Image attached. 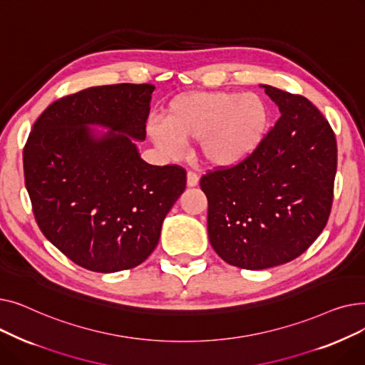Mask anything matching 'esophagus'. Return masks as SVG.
Masks as SVG:
<instances>
[{
    "mask_svg": "<svg viewBox=\"0 0 365 365\" xmlns=\"http://www.w3.org/2000/svg\"><path fill=\"white\" fill-rule=\"evenodd\" d=\"M198 182H200V178H198L197 173L187 171V175H186V185H187L189 187H194V186L198 185Z\"/></svg>",
    "mask_w": 365,
    "mask_h": 365,
    "instance_id": "1",
    "label": "esophagus"
}]
</instances>
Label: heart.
Listing matches in <instances>:
<instances>
[{"instance_id":"obj_1","label":"heart","mask_w":365,"mask_h":365,"mask_svg":"<svg viewBox=\"0 0 365 365\" xmlns=\"http://www.w3.org/2000/svg\"><path fill=\"white\" fill-rule=\"evenodd\" d=\"M269 127V106L256 93L192 91L173 101L164 123L148 124L146 133L168 158H179L185 142L198 140L207 167L229 170L256 155Z\"/></svg>"}]
</instances>
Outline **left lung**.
<instances>
[{
    "label": "left lung",
    "instance_id": "1",
    "mask_svg": "<svg viewBox=\"0 0 365 365\" xmlns=\"http://www.w3.org/2000/svg\"><path fill=\"white\" fill-rule=\"evenodd\" d=\"M281 117L247 163L207 173L208 238L215 252L242 269L292 262L327 225L337 168L334 133L302 96L260 84Z\"/></svg>",
    "mask_w": 365,
    "mask_h": 365
}]
</instances>
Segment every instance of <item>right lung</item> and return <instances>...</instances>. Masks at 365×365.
<instances>
[{
    "instance_id": "1",
    "label": "right lung",
    "mask_w": 365,
    "mask_h": 365,
    "mask_svg": "<svg viewBox=\"0 0 365 365\" xmlns=\"http://www.w3.org/2000/svg\"><path fill=\"white\" fill-rule=\"evenodd\" d=\"M153 90L86 88L51 103L29 133L24 170L36 223L88 271L118 272L146 260L185 190L183 168L148 164L136 143L145 140Z\"/></svg>"
}]
</instances>
